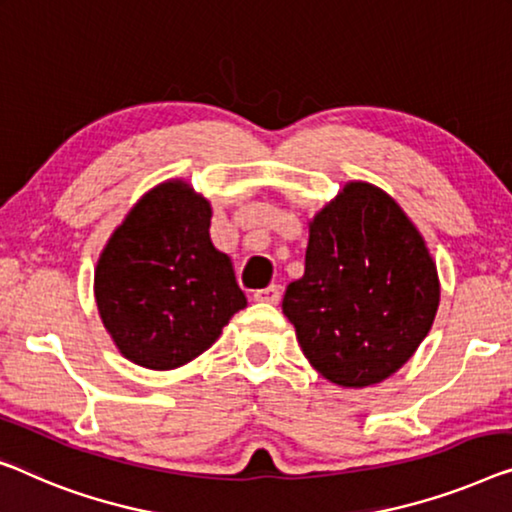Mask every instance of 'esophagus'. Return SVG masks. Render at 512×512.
I'll list each match as a JSON object with an SVG mask.
<instances>
[{
	"mask_svg": "<svg viewBox=\"0 0 512 512\" xmlns=\"http://www.w3.org/2000/svg\"><path fill=\"white\" fill-rule=\"evenodd\" d=\"M280 287L278 285H269L264 289H257L255 292V301H262V303H278L280 301Z\"/></svg>",
	"mask_w": 512,
	"mask_h": 512,
	"instance_id": "esophagus-1",
	"label": "esophagus"
}]
</instances>
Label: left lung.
<instances>
[{"instance_id": "obj_1", "label": "left lung", "mask_w": 512, "mask_h": 512, "mask_svg": "<svg viewBox=\"0 0 512 512\" xmlns=\"http://www.w3.org/2000/svg\"><path fill=\"white\" fill-rule=\"evenodd\" d=\"M437 308V266L423 236L384 190L361 181L312 220L305 273L282 299L312 368L352 388L400 370Z\"/></svg>"}]
</instances>
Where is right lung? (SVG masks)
I'll use <instances>...</instances> for the list:
<instances>
[{"label": "right lung", "mask_w": 512, "mask_h": 512, "mask_svg": "<svg viewBox=\"0 0 512 512\" xmlns=\"http://www.w3.org/2000/svg\"><path fill=\"white\" fill-rule=\"evenodd\" d=\"M211 207L186 183L149 190L98 259L94 294L119 352L149 370L193 361L246 308L230 257L209 239Z\"/></svg>", "instance_id": "1"}]
</instances>
